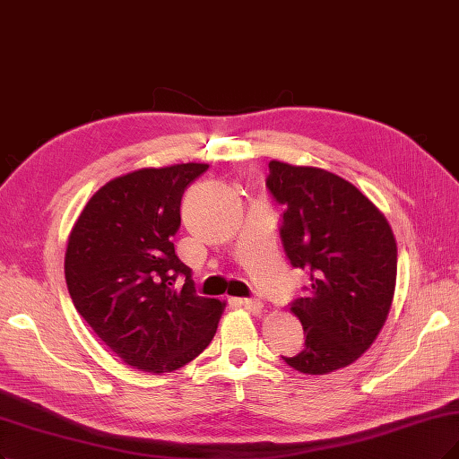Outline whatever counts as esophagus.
<instances>
[{"mask_svg":"<svg viewBox=\"0 0 459 459\" xmlns=\"http://www.w3.org/2000/svg\"><path fill=\"white\" fill-rule=\"evenodd\" d=\"M242 304H244V308L251 314H261L263 312V300L261 299H244Z\"/></svg>","mask_w":459,"mask_h":459,"instance_id":"34e87169","label":"esophagus"}]
</instances>
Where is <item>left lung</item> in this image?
<instances>
[{
  "instance_id": "8db88e82",
  "label": "left lung",
  "mask_w": 459,
  "mask_h": 459,
  "mask_svg": "<svg viewBox=\"0 0 459 459\" xmlns=\"http://www.w3.org/2000/svg\"><path fill=\"white\" fill-rule=\"evenodd\" d=\"M266 189L285 208L283 253L308 274L291 310L304 348L283 361L307 375H327L361 358L392 308L397 244L385 217L351 183L331 172L273 160Z\"/></svg>"
}]
</instances>
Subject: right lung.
Here are the masks:
<instances>
[{"instance_id":"add662e5","label":"right lung","mask_w":459,"mask_h":459,"mask_svg":"<svg viewBox=\"0 0 459 459\" xmlns=\"http://www.w3.org/2000/svg\"><path fill=\"white\" fill-rule=\"evenodd\" d=\"M206 169L143 168L106 183L67 240L64 273L75 310L134 368L168 372L193 361L223 314V302L196 295L172 240L183 193Z\"/></svg>"}]
</instances>
